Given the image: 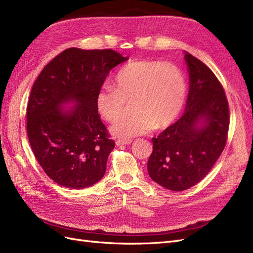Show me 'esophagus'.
I'll return each instance as SVG.
<instances>
[{
	"label": "esophagus",
	"instance_id": "obj_1",
	"mask_svg": "<svg viewBox=\"0 0 253 253\" xmlns=\"http://www.w3.org/2000/svg\"><path fill=\"white\" fill-rule=\"evenodd\" d=\"M131 143H132L131 139H117L116 140L117 145H127V144H131Z\"/></svg>",
	"mask_w": 253,
	"mask_h": 253
}]
</instances>
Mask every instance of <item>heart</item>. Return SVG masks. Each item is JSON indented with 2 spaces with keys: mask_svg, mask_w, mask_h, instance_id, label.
Segmentation results:
<instances>
[{
  "mask_svg": "<svg viewBox=\"0 0 253 253\" xmlns=\"http://www.w3.org/2000/svg\"><path fill=\"white\" fill-rule=\"evenodd\" d=\"M115 83L116 87L105 85L100 89L97 104L103 118L114 124L125 113L127 104L133 103L134 115L112 127L114 135L124 138L169 126L185 105V76L171 62L134 61L121 68Z\"/></svg>",
  "mask_w": 253,
  "mask_h": 253,
  "instance_id": "obj_1",
  "label": "heart"
}]
</instances>
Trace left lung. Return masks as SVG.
<instances>
[{
  "instance_id": "1",
  "label": "left lung",
  "mask_w": 253,
  "mask_h": 253,
  "mask_svg": "<svg viewBox=\"0 0 253 253\" xmlns=\"http://www.w3.org/2000/svg\"><path fill=\"white\" fill-rule=\"evenodd\" d=\"M190 89L186 111L158 137L148 160L150 177L162 187L183 191L210 172L224 151L229 105L223 85L201 60L186 52Z\"/></svg>"
}]
</instances>
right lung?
Masks as SVG:
<instances>
[{
	"label": "right lung",
	"instance_id": "1",
	"mask_svg": "<svg viewBox=\"0 0 253 253\" xmlns=\"http://www.w3.org/2000/svg\"><path fill=\"white\" fill-rule=\"evenodd\" d=\"M113 49L71 47L43 68L27 104V136L44 172L58 185L84 189L100 180L115 147L98 114L97 96L110 71L126 61ZM75 102L72 110L62 104Z\"/></svg>",
	"mask_w": 253,
	"mask_h": 253
}]
</instances>
